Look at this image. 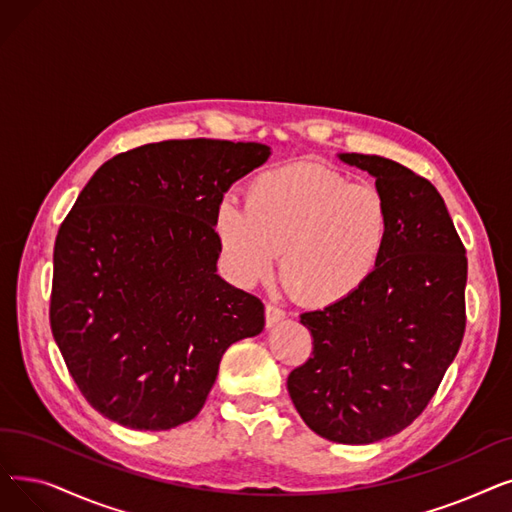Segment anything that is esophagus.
<instances>
[{"label":"esophagus","mask_w":512,"mask_h":512,"mask_svg":"<svg viewBox=\"0 0 512 512\" xmlns=\"http://www.w3.org/2000/svg\"><path fill=\"white\" fill-rule=\"evenodd\" d=\"M284 316H286L284 309H280V307H276V305H272V303L265 305V324H268V328H272V326H276L278 322H282Z\"/></svg>","instance_id":"34e87169"}]
</instances>
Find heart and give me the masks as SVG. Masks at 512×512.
<instances>
[{
	"instance_id": "b5f03b06",
	"label": "heart",
	"mask_w": 512,
	"mask_h": 512,
	"mask_svg": "<svg viewBox=\"0 0 512 512\" xmlns=\"http://www.w3.org/2000/svg\"><path fill=\"white\" fill-rule=\"evenodd\" d=\"M213 234L226 274L238 286L268 280L280 255V278L295 299L341 305L372 280L393 234L387 198L370 184L320 163L261 171L247 188V207L224 198Z\"/></svg>"
}]
</instances>
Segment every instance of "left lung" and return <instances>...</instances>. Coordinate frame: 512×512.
I'll use <instances>...</instances> for the list:
<instances>
[{"label":"left lung","mask_w":512,"mask_h":512,"mask_svg":"<svg viewBox=\"0 0 512 512\" xmlns=\"http://www.w3.org/2000/svg\"><path fill=\"white\" fill-rule=\"evenodd\" d=\"M339 159L374 177L391 207L393 234L358 295L301 314L314 351L286 387L311 431L366 446L404 431L454 362L466 324V251L425 177L376 154Z\"/></svg>","instance_id":"1"}]
</instances>
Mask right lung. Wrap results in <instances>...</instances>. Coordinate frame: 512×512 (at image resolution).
<instances>
[{
    "instance_id": "right-lung-1",
    "label": "right lung",
    "mask_w": 512,
    "mask_h": 512,
    "mask_svg": "<svg viewBox=\"0 0 512 512\" xmlns=\"http://www.w3.org/2000/svg\"><path fill=\"white\" fill-rule=\"evenodd\" d=\"M270 146L167 140L106 161L54 244L50 324L79 391L108 420H192L226 349L263 330V303L217 274L213 215Z\"/></svg>"
}]
</instances>
